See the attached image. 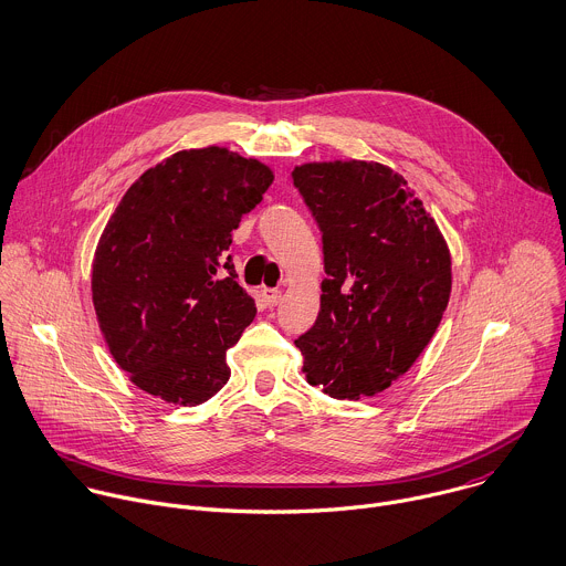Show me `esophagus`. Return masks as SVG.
I'll return each instance as SVG.
<instances>
[{
  "mask_svg": "<svg viewBox=\"0 0 566 566\" xmlns=\"http://www.w3.org/2000/svg\"><path fill=\"white\" fill-rule=\"evenodd\" d=\"M263 301L270 305V307H274L279 301H281V290H274V287H263Z\"/></svg>",
  "mask_w": 566,
  "mask_h": 566,
  "instance_id": "34e87169",
  "label": "esophagus"
}]
</instances>
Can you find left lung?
Segmentation results:
<instances>
[{
	"label": "left lung",
	"mask_w": 566,
	"mask_h": 566,
	"mask_svg": "<svg viewBox=\"0 0 566 566\" xmlns=\"http://www.w3.org/2000/svg\"><path fill=\"white\" fill-rule=\"evenodd\" d=\"M294 186L323 232L327 279L294 345L310 385L338 400L376 396L436 334L451 294V254L407 181L376 161L303 164Z\"/></svg>",
	"instance_id": "left-lung-1"
}]
</instances>
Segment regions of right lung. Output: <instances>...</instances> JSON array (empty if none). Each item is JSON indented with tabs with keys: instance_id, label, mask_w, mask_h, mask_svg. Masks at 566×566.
I'll use <instances>...</instances> for the list:
<instances>
[{
	"instance_id": "add662e5",
	"label": "right lung",
	"mask_w": 566,
	"mask_h": 566,
	"mask_svg": "<svg viewBox=\"0 0 566 566\" xmlns=\"http://www.w3.org/2000/svg\"><path fill=\"white\" fill-rule=\"evenodd\" d=\"M272 181L270 166L208 146L164 159L119 201L95 250L93 303L139 389L192 407L228 382L226 354L256 316L228 250Z\"/></svg>"
}]
</instances>
